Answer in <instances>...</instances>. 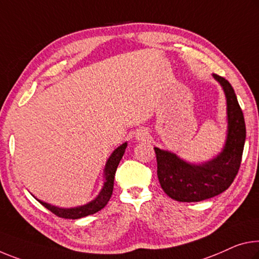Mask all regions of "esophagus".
Here are the masks:
<instances>
[{"instance_id": "34e87169", "label": "esophagus", "mask_w": 259, "mask_h": 259, "mask_svg": "<svg viewBox=\"0 0 259 259\" xmlns=\"http://www.w3.org/2000/svg\"><path fill=\"white\" fill-rule=\"evenodd\" d=\"M147 138H149V135L144 133V131H139V133L136 134V139L138 142L139 141H146Z\"/></svg>"}]
</instances>
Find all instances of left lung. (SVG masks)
<instances>
[{"label": "left lung", "mask_w": 259, "mask_h": 259, "mask_svg": "<svg viewBox=\"0 0 259 259\" xmlns=\"http://www.w3.org/2000/svg\"><path fill=\"white\" fill-rule=\"evenodd\" d=\"M212 77L225 93L227 113L226 139L219 153L206 161L190 162L174 152L154 147L160 186L178 202H200L227 190L241 165L245 142L243 113L228 80L214 73Z\"/></svg>", "instance_id": "left-lung-1"}]
</instances>
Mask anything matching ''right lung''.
<instances>
[{
	"label": "right lung",
	"mask_w": 259,
	"mask_h": 259,
	"mask_svg": "<svg viewBox=\"0 0 259 259\" xmlns=\"http://www.w3.org/2000/svg\"><path fill=\"white\" fill-rule=\"evenodd\" d=\"M126 146H128V143H123V144L116 147V149L112 152V154L109 155V158L107 159V161H106V165L104 168V174H102L104 184H102V188L99 191V194H98L96 196V198H93L91 202L86 203L84 205H78V206L75 207H60L56 206V205H52L44 202V200H40L33 195L32 196H33L40 204H42L45 207L48 208L49 211L54 213L57 217H60V218L79 219L86 215L94 214V213L100 211L101 208H104L109 202L110 197H112L115 171H116L118 163H120L123 154H124Z\"/></svg>",
	"instance_id": "1"
}]
</instances>
